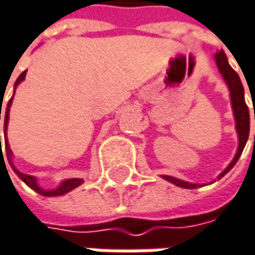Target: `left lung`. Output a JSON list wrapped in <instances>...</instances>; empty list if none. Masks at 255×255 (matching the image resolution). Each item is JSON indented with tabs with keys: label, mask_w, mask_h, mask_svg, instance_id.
Masks as SVG:
<instances>
[{
	"label": "left lung",
	"mask_w": 255,
	"mask_h": 255,
	"mask_svg": "<svg viewBox=\"0 0 255 255\" xmlns=\"http://www.w3.org/2000/svg\"><path fill=\"white\" fill-rule=\"evenodd\" d=\"M216 64L219 67V71L222 73L225 81L228 83L229 86V90H231V101H232V108H234V115H235V120H237V131H238V137H240V146H238V151L234 157V160L231 162V165L218 176V179H220L223 175H226L234 166L235 163L238 162L241 153H243L244 147L247 144V140H248V134H250V112H248V106L245 104V96H244V86L241 83L240 76L237 74V71L229 65L228 58L225 55V51H218L216 55ZM254 120H255V111H254ZM255 138V137H254ZM163 178L169 182L175 184L176 187H182V188H197L196 184H190V182H184L181 179H176L174 176H168V175H163Z\"/></svg>",
	"instance_id": "left-lung-1"
}]
</instances>
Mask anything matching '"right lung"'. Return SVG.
<instances>
[{"label": "right lung", "instance_id": "1", "mask_svg": "<svg viewBox=\"0 0 255 255\" xmlns=\"http://www.w3.org/2000/svg\"><path fill=\"white\" fill-rule=\"evenodd\" d=\"M24 77H26V71H23L20 76H18V79L15 80V84L14 86H17L18 83L21 80H24ZM12 102V98L8 101V104H7V109H5V114H4V131H5V150H7V156H8V160H10V156H11V150H10V146H8V140H7V124H8V117H10V106H11ZM2 106V105H1ZM1 106H0V120H1ZM0 147H1V137H0ZM12 168V171L17 174V176L21 179V181H24V184L26 185H29L32 190H35L36 193H39V194H42V196H46V197H52V196H62V194H67L68 191H71V190H74L76 187H79L80 184H83V179L80 178H74V179H67V181H64L62 184H61V187L57 188V190H52V191H45V190H42V188H39L37 187V184H36V179L33 176H30V175H26V174H21L20 171H17L14 166H12V163H10Z\"/></svg>", "mask_w": 255, "mask_h": 255}]
</instances>
